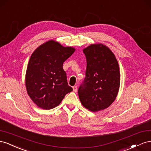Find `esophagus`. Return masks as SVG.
<instances>
[{"label": "esophagus", "mask_w": 151, "mask_h": 151, "mask_svg": "<svg viewBox=\"0 0 151 151\" xmlns=\"http://www.w3.org/2000/svg\"><path fill=\"white\" fill-rule=\"evenodd\" d=\"M73 92H77V86H73Z\"/></svg>", "instance_id": "esophagus-1"}]
</instances>
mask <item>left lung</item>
I'll use <instances>...</instances> for the list:
<instances>
[{
  "instance_id": "left-lung-1",
  "label": "left lung",
  "mask_w": 151,
  "mask_h": 151,
  "mask_svg": "<svg viewBox=\"0 0 151 151\" xmlns=\"http://www.w3.org/2000/svg\"><path fill=\"white\" fill-rule=\"evenodd\" d=\"M87 59L85 78L78 90L82 105L90 111L108 107L116 99L120 73L114 54L107 46L90 45L83 50Z\"/></svg>"
}]
</instances>
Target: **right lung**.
<instances>
[{
	"mask_svg": "<svg viewBox=\"0 0 151 151\" xmlns=\"http://www.w3.org/2000/svg\"><path fill=\"white\" fill-rule=\"evenodd\" d=\"M75 51L59 42L49 40L40 45L29 58L26 73L27 93L43 109L58 106L73 88L68 85L63 63Z\"/></svg>",
	"mask_w": 151,
	"mask_h": 151,
	"instance_id": "obj_1",
	"label": "right lung"
}]
</instances>
